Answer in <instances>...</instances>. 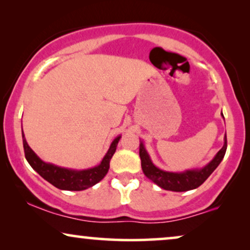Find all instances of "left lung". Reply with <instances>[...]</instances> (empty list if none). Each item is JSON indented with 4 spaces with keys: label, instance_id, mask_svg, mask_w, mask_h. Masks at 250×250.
Here are the masks:
<instances>
[{
    "label": "left lung",
    "instance_id": "left-lung-1",
    "mask_svg": "<svg viewBox=\"0 0 250 250\" xmlns=\"http://www.w3.org/2000/svg\"><path fill=\"white\" fill-rule=\"evenodd\" d=\"M223 116V114H222ZM224 118V117H223ZM227 134L224 136V145L222 149L216 153V156L199 169H188L186 172L173 173L166 172L158 168L153 165L150 156L146 152V150L143 146V143H140V158H141V167L145 175L151 180L153 183L162 188V189L176 191V192H183V191L193 190L196 188L200 187L205 181L208 179V176L216 169V167L220 165L222 159L224 158L225 152H227Z\"/></svg>",
    "mask_w": 250,
    "mask_h": 250
}]
</instances>
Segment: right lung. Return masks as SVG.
Listing matches in <instances>:
<instances>
[{
  "instance_id": "add662e5",
  "label": "right lung",
  "mask_w": 250,
  "mask_h": 250,
  "mask_svg": "<svg viewBox=\"0 0 250 250\" xmlns=\"http://www.w3.org/2000/svg\"><path fill=\"white\" fill-rule=\"evenodd\" d=\"M22 133V143H23V150H25V157L29 165L33 167L34 170H36L44 180L50 182L52 186H54L58 189L61 190H68V191H82L87 189V188L93 187L94 184L104 179L105 174L109 170V163L110 159L114 156L117 148V145L119 142V139L122 138L118 135L114 141L111 142L110 146H109L108 152L102 159V162L99 164L98 166L93 167V168L83 169V170H76V169H69L63 168V167H59L53 165V164H49L43 162L40 157H37L35 152L30 149V146L27 143L25 135Z\"/></svg>"
}]
</instances>
